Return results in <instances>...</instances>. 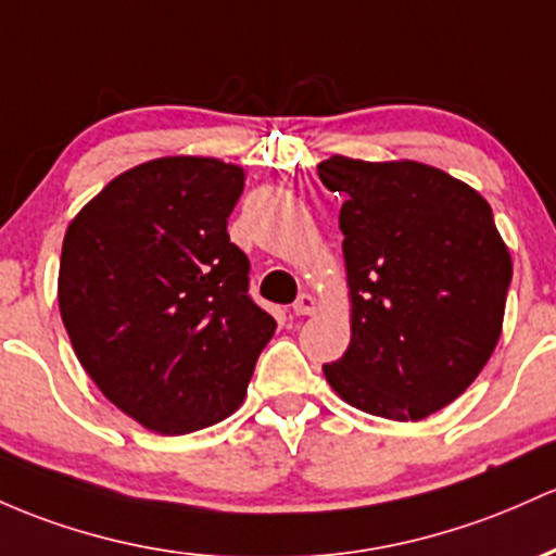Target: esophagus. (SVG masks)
Instances as JSON below:
<instances>
[{"instance_id": "34e87169", "label": "esophagus", "mask_w": 556, "mask_h": 556, "mask_svg": "<svg viewBox=\"0 0 556 556\" xmlns=\"http://www.w3.org/2000/svg\"><path fill=\"white\" fill-rule=\"evenodd\" d=\"M316 306H319L316 298L308 295V292H303V295H298V301L292 303V311H295V316H311L316 314Z\"/></svg>"}]
</instances>
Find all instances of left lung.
<instances>
[{"instance_id": "left-lung-1", "label": "left lung", "mask_w": 556, "mask_h": 556, "mask_svg": "<svg viewBox=\"0 0 556 556\" xmlns=\"http://www.w3.org/2000/svg\"><path fill=\"white\" fill-rule=\"evenodd\" d=\"M321 185L340 208L351 345L325 377L377 417L417 422L469 388L498 343L511 258L491 205L425 163L332 155Z\"/></svg>"}]
</instances>
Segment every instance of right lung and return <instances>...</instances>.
<instances>
[{"label":"right lung","mask_w":556,"mask_h":556,"mask_svg":"<svg viewBox=\"0 0 556 556\" xmlns=\"http://www.w3.org/2000/svg\"><path fill=\"white\" fill-rule=\"evenodd\" d=\"M242 185L216 157H157L65 231L58 301L73 351L108 401L163 435L229 417L277 329L227 231Z\"/></svg>","instance_id":"obj_1"}]
</instances>
